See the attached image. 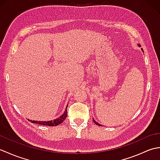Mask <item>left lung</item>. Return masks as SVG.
Segmentation results:
<instances>
[{"instance_id":"obj_1","label":"left lung","mask_w":160,"mask_h":160,"mask_svg":"<svg viewBox=\"0 0 160 160\" xmlns=\"http://www.w3.org/2000/svg\"><path fill=\"white\" fill-rule=\"evenodd\" d=\"M139 46H140V45H139ZM142 51H143V49H142ZM93 122H94V123H95V124H96L97 125H98V126H100H100H101V124H98V122H96V121H95V120H94V119H93Z\"/></svg>"}]
</instances>
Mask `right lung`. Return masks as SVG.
<instances>
[{"label": "right lung", "instance_id": "obj_1", "mask_svg": "<svg viewBox=\"0 0 160 160\" xmlns=\"http://www.w3.org/2000/svg\"><path fill=\"white\" fill-rule=\"evenodd\" d=\"M68 106V105H67ZM67 115V107L65 109V111L64 112V113L61 115L60 117L56 119V120H52V121H47V122H40V121H34V120H30L32 123H35V124H41V125H45V126H49V127H54V126H58L60 124L62 123V122L65 120Z\"/></svg>", "mask_w": 160, "mask_h": 160}]
</instances>
